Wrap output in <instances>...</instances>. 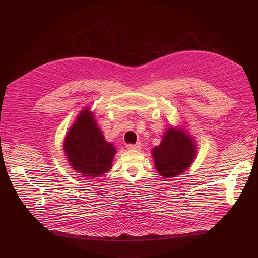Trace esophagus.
<instances>
[{"mask_svg": "<svg viewBox=\"0 0 258 258\" xmlns=\"http://www.w3.org/2000/svg\"><path fill=\"white\" fill-rule=\"evenodd\" d=\"M126 148L127 149H130V150H139L140 148H141V143H136V144H127L126 145Z\"/></svg>", "mask_w": 258, "mask_h": 258, "instance_id": "1", "label": "esophagus"}]
</instances>
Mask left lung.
<instances>
[{
    "label": "left lung",
    "mask_w": 258,
    "mask_h": 258,
    "mask_svg": "<svg viewBox=\"0 0 258 258\" xmlns=\"http://www.w3.org/2000/svg\"><path fill=\"white\" fill-rule=\"evenodd\" d=\"M194 139L183 128H167L158 147L152 150L156 170L164 178L186 171L196 156Z\"/></svg>",
    "instance_id": "obj_1"
}]
</instances>
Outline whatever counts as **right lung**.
Listing matches in <instances>:
<instances>
[{
    "label": "right lung",
    "instance_id": "obj_1",
    "mask_svg": "<svg viewBox=\"0 0 258 258\" xmlns=\"http://www.w3.org/2000/svg\"><path fill=\"white\" fill-rule=\"evenodd\" d=\"M63 147L73 169L87 178L99 177L109 171L117 152L114 145L104 139L88 107L77 117Z\"/></svg>",
    "mask_w": 258,
    "mask_h": 258
}]
</instances>
